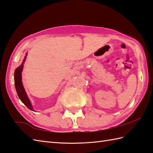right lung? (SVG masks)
<instances>
[{
    "instance_id": "add662e5",
    "label": "right lung",
    "mask_w": 153,
    "mask_h": 153,
    "mask_svg": "<svg viewBox=\"0 0 153 153\" xmlns=\"http://www.w3.org/2000/svg\"><path fill=\"white\" fill-rule=\"evenodd\" d=\"M27 53L26 54V56L24 57V59L23 60L22 63L19 67L16 68L14 71V85H15V88L16 90L17 94L18 97L20 99V100L24 103L25 105L30 110L34 111L33 105L31 103L30 99L27 96L26 90H25L22 81V72L23 71V67H24V64L25 63V61H26Z\"/></svg>"
}]
</instances>
